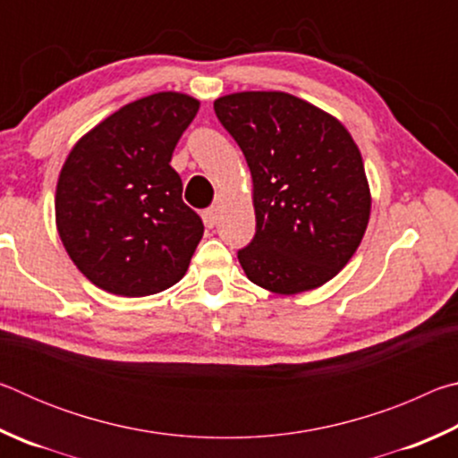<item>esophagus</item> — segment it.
I'll return each instance as SVG.
<instances>
[{"label":"esophagus","instance_id":"1","mask_svg":"<svg viewBox=\"0 0 458 458\" xmlns=\"http://www.w3.org/2000/svg\"><path fill=\"white\" fill-rule=\"evenodd\" d=\"M201 218H204V224H206L208 228H214L216 218H218V216H216V210H214V208H208V210L201 212Z\"/></svg>","mask_w":458,"mask_h":458}]
</instances>
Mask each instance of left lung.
Masks as SVG:
<instances>
[{"instance_id":"8db88e82","label":"left lung","mask_w":458,"mask_h":458,"mask_svg":"<svg viewBox=\"0 0 458 458\" xmlns=\"http://www.w3.org/2000/svg\"><path fill=\"white\" fill-rule=\"evenodd\" d=\"M214 111L252 174L257 234L238 250L246 276L278 294L331 281L358 250L371 208L352 135L286 92H236Z\"/></svg>"}]
</instances>
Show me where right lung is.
Here are the masks:
<instances>
[{"label":"right lung","instance_id":"add662e5","mask_svg":"<svg viewBox=\"0 0 458 458\" xmlns=\"http://www.w3.org/2000/svg\"><path fill=\"white\" fill-rule=\"evenodd\" d=\"M199 103L182 92L129 103L72 147L56 188L68 257L103 291L145 297L185 275L204 234L169 165Z\"/></svg>","mask_w":458,"mask_h":458}]
</instances>
